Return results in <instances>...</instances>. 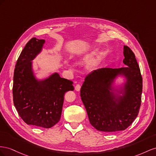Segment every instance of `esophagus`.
Instances as JSON below:
<instances>
[{
	"instance_id": "1",
	"label": "esophagus",
	"mask_w": 156,
	"mask_h": 156,
	"mask_svg": "<svg viewBox=\"0 0 156 156\" xmlns=\"http://www.w3.org/2000/svg\"><path fill=\"white\" fill-rule=\"evenodd\" d=\"M80 88H81L80 85V84H77V85H76V86H75V90L77 91H79L80 90Z\"/></svg>"
}]
</instances>
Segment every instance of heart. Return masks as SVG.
Wrapping results in <instances>:
<instances>
[{
	"instance_id": "heart-1",
	"label": "heart",
	"mask_w": 156,
	"mask_h": 156,
	"mask_svg": "<svg viewBox=\"0 0 156 156\" xmlns=\"http://www.w3.org/2000/svg\"><path fill=\"white\" fill-rule=\"evenodd\" d=\"M97 50V49H95V50H93L90 51L89 52H87V53H85L84 54H83L82 55H81L80 57H79V59L78 61H85L86 59H87L89 57H90L91 55H93V53H94ZM96 66V65L95 63H92V64H90V65H89L87 66V69L89 70H93V69H95Z\"/></svg>"
}]
</instances>
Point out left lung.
I'll return each instance as SVG.
<instances>
[{
  "label": "left lung",
  "mask_w": 156,
  "mask_h": 156,
  "mask_svg": "<svg viewBox=\"0 0 156 156\" xmlns=\"http://www.w3.org/2000/svg\"><path fill=\"white\" fill-rule=\"evenodd\" d=\"M123 64L119 69L103 68L89 74L84 80L80 96L90 123L105 132L125 130L139 112L142 91V78L135 55L123 46ZM118 77L123 83L115 86Z\"/></svg>",
  "instance_id": "left-lung-1"
}]
</instances>
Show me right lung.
I'll return each instance as SVG.
<instances>
[{"mask_svg":"<svg viewBox=\"0 0 156 156\" xmlns=\"http://www.w3.org/2000/svg\"><path fill=\"white\" fill-rule=\"evenodd\" d=\"M45 40L31 38L17 61L14 74L13 100L21 119L28 125L50 128L61 115L66 91H73V82L57 73L37 78L33 60L42 50Z\"/></svg>","mask_w":156,"mask_h":156,"instance_id":"obj_1","label":"right lung"}]
</instances>
